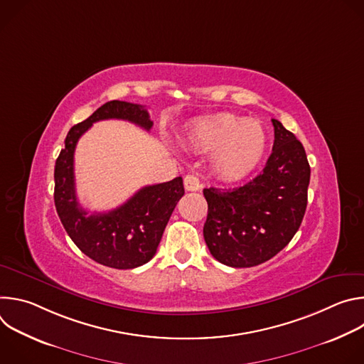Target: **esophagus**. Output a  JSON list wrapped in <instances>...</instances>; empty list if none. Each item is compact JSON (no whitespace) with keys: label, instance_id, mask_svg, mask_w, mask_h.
I'll list each match as a JSON object with an SVG mask.
<instances>
[{"label":"esophagus","instance_id":"34e87169","mask_svg":"<svg viewBox=\"0 0 364 364\" xmlns=\"http://www.w3.org/2000/svg\"><path fill=\"white\" fill-rule=\"evenodd\" d=\"M184 187H186V190H188V191H197V190H200L201 184H200L198 177L194 176V174H187V176L184 177Z\"/></svg>","mask_w":364,"mask_h":364}]
</instances>
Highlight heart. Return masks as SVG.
Returning <instances> with one entry per match:
<instances>
[{"label": "heart", "mask_w": 364, "mask_h": 364, "mask_svg": "<svg viewBox=\"0 0 364 364\" xmlns=\"http://www.w3.org/2000/svg\"><path fill=\"white\" fill-rule=\"evenodd\" d=\"M188 149L210 154V166L223 180H239L261 163L267 132L255 119L218 114L194 122L184 136Z\"/></svg>", "instance_id": "1"}]
</instances>
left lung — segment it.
Segmentation results:
<instances>
[{"label":"left lung","mask_w":364,"mask_h":364,"mask_svg":"<svg viewBox=\"0 0 364 364\" xmlns=\"http://www.w3.org/2000/svg\"><path fill=\"white\" fill-rule=\"evenodd\" d=\"M275 139L262 173L252 181L204 188L203 235L213 257L232 268L264 264L281 252L301 226L311 168L296 136L272 119Z\"/></svg>","instance_id":"8db88e82"}]
</instances>
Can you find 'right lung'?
Segmentation results:
<instances>
[{"instance_id": "1", "label": "right lung", "mask_w": 364, "mask_h": 364, "mask_svg": "<svg viewBox=\"0 0 364 364\" xmlns=\"http://www.w3.org/2000/svg\"><path fill=\"white\" fill-rule=\"evenodd\" d=\"M103 119L129 121L146 131L152 128L144 107L122 100L107 102L86 121L72 127L56 160L55 204L68 235L86 256L109 268L132 269L146 264L157 252L171 213L184 196L183 178L145 186L117 209L87 215L76 197L75 148L92 124Z\"/></svg>"}]
</instances>
